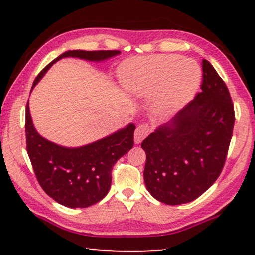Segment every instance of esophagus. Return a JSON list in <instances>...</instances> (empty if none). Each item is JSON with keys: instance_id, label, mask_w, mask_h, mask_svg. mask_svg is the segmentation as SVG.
<instances>
[{"instance_id": "esophagus-1", "label": "esophagus", "mask_w": 255, "mask_h": 255, "mask_svg": "<svg viewBox=\"0 0 255 255\" xmlns=\"http://www.w3.org/2000/svg\"><path fill=\"white\" fill-rule=\"evenodd\" d=\"M149 131H151V128H149L148 125H146V124L139 125V127L135 128V131H134V135H133L134 144H140V142L144 140L146 137H147Z\"/></svg>"}]
</instances>
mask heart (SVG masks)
Wrapping results in <instances>:
<instances>
[{
  "mask_svg": "<svg viewBox=\"0 0 255 255\" xmlns=\"http://www.w3.org/2000/svg\"><path fill=\"white\" fill-rule=\"evenodd\" d=\"M122 85L139 97L158 95L156 108L161 115L181 109L196 94L202 79L200 65L175 54L135 57L120 68Z\"/></svg>",
  "mask_w": 255,
  "mask_h": 255,
  "instance_id": "b5f03b06",
  "label": "heart"
}]
</instances>
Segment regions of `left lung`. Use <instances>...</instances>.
Listing matches in <instances>:
<instances>
[{
  "label": "left lung",
  "instance_id": "8db88e82",
  "mask_svg": "<svg viewBox=\"0 0 255 255\" xmlns=\"http://www.w3.org/2000/svg\"><path fill=\"white\" fill-rule=\"evenodd\" d=\"M202 69V92L141 142L146 188L168 205L189 203L215 183L232 138L235 109L228 87L205 59Z\"/></svg>",
  "mask_w": 255,
  "mask_h": 255
}]
</instances>
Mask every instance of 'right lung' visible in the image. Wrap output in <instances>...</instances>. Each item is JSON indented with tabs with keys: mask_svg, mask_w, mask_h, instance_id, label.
Wrapping results in <instances>:
<instances>
[{
	"mask_svg": "<svg viewBox=\"0 0 255 255\" xmlns=\"http://www.w3.org/2000/svg\"><path fill=\"white\" fill-rule=\"evenodd\" d=\"M120 53V51L64 52L38 74L32 89L51 66L62 58L101 62ZM134 130L135 125L128 123L127 127L100 140L80 147H65L38 133L29 104H26V149L34 174L45 193L67 208L90 207L106 196L111 186L114 165L133 147Z\"/></svg>",
	"mask_w": 255,
	"mask_h": 255,
	"instance_id": "add662e5",
	"label": "right lung"
}]
</instances>
